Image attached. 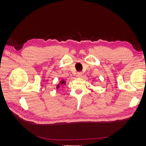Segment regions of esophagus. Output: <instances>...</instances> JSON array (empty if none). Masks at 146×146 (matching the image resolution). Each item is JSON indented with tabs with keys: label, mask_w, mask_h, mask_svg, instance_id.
<instances>
[{
	"label": "esophagus",
	"mask_w": 146,
	"mask_h": 146,
	"mask_svg": "<svg viewBox=\"0 0 146 146\" xmlns=\"http://www.w3.org/2000/svg\"><path fill=\"white\" fill-rule=\"evenodd\" d=\"M82 76V72H78L77 73V77H81Z\"/></svg>",
	"instance_id": "34e87169"
}]
</instances>
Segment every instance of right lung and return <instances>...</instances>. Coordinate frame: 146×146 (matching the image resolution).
<instances>
[{
  "label": "right lung",
  "instance_id": "right-lung-1",
  "mask_svg": "<svg viewBox=\"0 0 146 146\" xmlns=\"http://www.w3.org/2000/svg\"><path fill=\"white\" fill-rule=\"evenodd\" d=\"M65 82L64 81V80H61V82H60V85H65ZM60 88V85H57V87H56V88Z\"/></svg>",
  "mask_w": 146,
  "mask_h": 146
}]
</instances>
